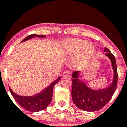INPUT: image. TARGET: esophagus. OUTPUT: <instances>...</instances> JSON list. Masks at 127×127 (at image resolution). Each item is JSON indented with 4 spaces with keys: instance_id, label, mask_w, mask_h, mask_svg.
I'll list each match as a JSON object with an SVG mask.
<instances>
[{
    "instance_id": "obj_1",
    "label": "esophagus",
    "mask_w": 127,
    "mask_h": 127,
    "mask_svg": "<svg viewBox=\"0 0 127 127\" xmlns=\"http://www.w3.org/2000/svg\"><path fill=\"white\" fill-rule=\"evenodd\" d=\"M63 77H70V73L68 71H65L63 73Z\"/></svg>"
}]
</instances>
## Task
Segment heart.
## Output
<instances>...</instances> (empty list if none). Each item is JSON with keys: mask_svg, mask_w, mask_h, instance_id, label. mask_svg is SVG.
Instances as JSON below:
<instances>
[{"mask_svg": "<svg viewBox=\"0 0 127 127\" xmlns=\"http://www.w3.org/2000/svg\"><path fill=\"white\" fill-rule=\"evenodd\" d=\"M86 41L80 39H71L66 41L67 49L68 53L76 54L81 51L80 54L76 60V64L81 65L92 57L95 48L91 44H87Z\"/></svg>", "mask_w": 127, "mask_h": 127, "instance_id": "heart-1", "label": "heart"}]
</instances>
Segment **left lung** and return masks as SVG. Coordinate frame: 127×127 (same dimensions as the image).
<instances>
[{"label":"left lung","instance_id":"obj_1","mask_svg":"<svg viewBox=\"0 0 127 127\" xmlns=\"http://www.w3.org/2000/svg\"><path fill=\"white\" fill-rule=\"evenodd\" d=\"M105 55L111 60L114 72L112 83L109 86L101 90H92L80 82L78 79L79 72L74 71L72 74V89L71 96L73 101L80 109L88 112L99 111L108 103L117 89L118 78L117 67L115 56L110 50L105 48Z\"/></svg>","mask_w":127,"mask_h":127}]
</instances>
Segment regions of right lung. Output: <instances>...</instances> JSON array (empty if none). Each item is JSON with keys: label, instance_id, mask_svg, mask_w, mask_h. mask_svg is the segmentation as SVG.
<instances>
[{"label": "right lung", "instance_id": "add662e5", "mask_svg": "<svg viewBox=\"0 0 127 127\" xmlns=\"http://www.w3.org/2000/svg\"><path fill=\"white\" fill-rule=\"evenodd\" d=\"M35 36L45 37V35L31 34L27 36L22 42L28 40ZM60 79V76H59L56 80L51 83L50 86L44 89L41 92L35 95L32 96H22L18 95L12 91L10 87L9 91L15 100L23 108L30 112H38V111L45 109L50 103L52 97H53V88L54 85L58 83Z\"/></svg>", "mask_w": 127, "mask_h": 127}]
</instances>
